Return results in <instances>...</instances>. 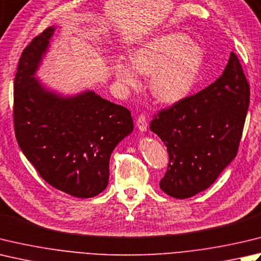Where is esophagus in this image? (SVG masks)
Here are the masks:
<instances>
[{
	"label": "esophagus",
	"mask_w": 261,
	"mask_h": 261,
	"mask_svg": "<svg viewBox=\"0 0 261 261\" xmlns=\"http://www.w3.org/2000/svg\"><path fill=\"white\" fill-rule=\"evenodd\" d=\"M136 124H137L138 129H139L141 132H146L147 131V127H148L146 116L144 114H140L139 116H138Z\"/></svg>",
	"instance_id": "34e87169"
}]
</instances>
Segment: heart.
Returning a JSON list of instances; mask_svg holds the SVG:
<instances>
[{
    "label": "heart",
    "instance_id": "heart-1",
    "mask_svg": "<svg viewBox=\"0 0 261 261\" xmlns=\"http://www.w3.org/2000/svg\"><path fill=\"white\" fill-rule=\"evenodd\" d=\"M131 65L117 62L114 75L125 90L137 89V72L150 75L149 89L157 100L175 104L191 93L205 60L200 45L185 33L171 32L147 40L131 54Z\"/></svg>",
    "mask_w": 261,
    "mask_h": 261
}]
</instances>
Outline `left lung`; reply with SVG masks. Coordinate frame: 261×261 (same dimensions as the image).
<instances>
[{
	"label": "left lung",
	"mask_w": 261,
	"mask_h": 261,
	"mask_svg": "<svg viewBox=\"0 0 261 261\" xmlns=\"http://www.w3.org/2000/svg\"><path fill=\"white\" fill-rule=\"evenodd\" d=\"M250 101V87L233 52L215 83L162 110L150 130L167 147L166 195L187 199L211 187L237 156Z\"/></svg>",
	"instance_id": "left-lung-1"
}]
</instances>
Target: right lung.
<instances>
[{
  "mask_svg": "<svg viewBox=\"0 0 261 261\" xmlns=\"http://www.w3.org/2000/svg\"><path fill=\"white\" fill-rule=\"evenodd\" d=\"M48 27L23 49L14 78V131L18 145L44 180L75 198L103 192L110 157L134 131L130 111L93 90L62 95L35 74L49 47Z\"/></svg>",
  "mask_w": 261,
  "mask_h": 261,
  "instance_id": "obj_1",
  "label": "right lung"
}]
</instances>
